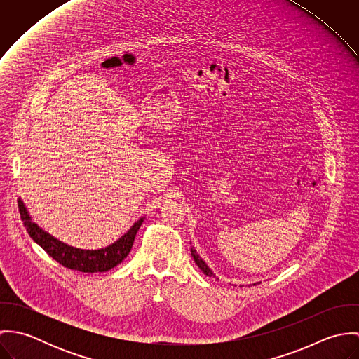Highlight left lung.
Wrapping results in <instances>:
<instances>
[{
  "label": "left lung",
  "mask_w": 359,
  "mask_h": 359,
  "mask_svg": "<svg viewBox=\"0 0 359 359\" xmlns=\"http://www.w3.org/2000/svg\"><path fill=\"white\" fill-rule=\"evenodd\" d=\"M191 255L194 257V259H195V262H196V265L203 271V273L207 275V276H211V278H215V275H214V272L208 268V265L205 264V261L202 259V257L198 255V252L194 249V248H191ZM257 283H261V282H257ZM256 285V283H255Z\"/></svg>",
  "instance_id": "1"
}]
</instances>
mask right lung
Instances as JSON below:
<instances>
[{"label":"right lung","mask_w":359,"mask_h":359,"mask_svg":"<svg viewBox=\"0 0 359 359\" xmlns=\"http://www.w3.org/2000/svg\"><path fill=\"white\" fill-rule=\"evenodd\" d=\"M19 212L30 238L39 246H41L48 256L52 257L55 261H57L59 264H62L69 269H74L80 272H91V273L106 272L114 268L116 265H118L126 257L128 256L133 248L135 235L145 219L144 217L140 218L118 241L106 246L104 249L84 250V249L69 246L57 241L56 238H53L48 232L43 231V228H40L36 222L32 221V217L29 215L26 205L20 199H19Z\"/></svg>","instance_id":"right-lung-1"}]
</instances>
